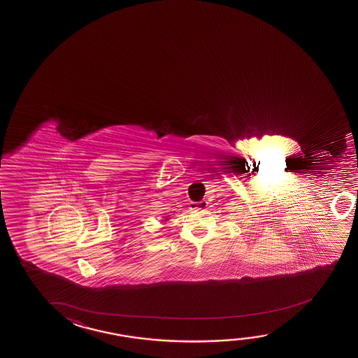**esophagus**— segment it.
I'll return each mask as SVG.
<instances>
[{"mask_svg": "<svg viewBox=\"0 0 358 358\" xmlns=\"http://www.w3.org/2000/svg\"><path fill=\"white\" fill-rule=\"evenodd\" d=\"M208 206V203L203 200V201H199V203H192V210H203Z\"/></svg>", "mask_w": 358, "mask_h": 358, "instance_id": "1", "label": "esophagus"}]
</instances>
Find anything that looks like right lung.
<instances>
[{
	"label": "right lung",
	"instance_id": "add662e5",
	"mask_svg": "<svg viewBox=\"0 0 358 358\" xmlns=\"http://www.w3.org/2000/svg\"><path fill=\"white\" fill-rule=\"evenodd\" d=\"M166 220H168V219H166Z\"/></svg>",
	"mask_w": 358,
	"mask_h": 358
}]
</instances>
